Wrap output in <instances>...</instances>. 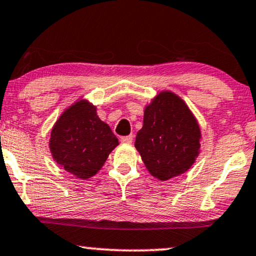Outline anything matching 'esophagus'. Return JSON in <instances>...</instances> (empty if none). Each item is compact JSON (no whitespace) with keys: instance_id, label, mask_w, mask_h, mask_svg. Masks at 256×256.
<instances>
[{"instance_id":"obj_1","label":"esophagus","mask_w":256,"mask_h":256,"mask_svg":"<svg viewBox=\"0 0 256 256\" xmlns=\"http://www.w3.org/2000/svg\"><path fill=\"white\" fill-rule=\"evenodd\" d=\"M133 138H134L133 135H127V136H122L121 141L124 144H130V142H133Z\"/></svg>"}]
</instances>
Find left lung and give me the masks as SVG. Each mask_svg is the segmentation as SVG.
<instances>
[{
	"label": "left lung",
	"mask_w": 256,
	"mask_h": 256,
	"mask_svg": "<svg viewBox=\"0 0 256 256\" xmlns=\"http://www.w3.org/2000/svg\"><path fill=\"white\" fill-rule=\"evenodd\" d=\"M200 140V126L184 100L171 91H162L144 109L135 147L150 174L168 180L194 165Z\"/></svg>",
	"instance_id": "8db88e82"
}]
</instances>
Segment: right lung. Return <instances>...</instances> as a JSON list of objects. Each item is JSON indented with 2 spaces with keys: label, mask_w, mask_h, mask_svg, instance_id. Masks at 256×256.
<instances>
[{
  "label": "right lung",
  "mask_w": 256,
  "mask_h": 256,
  "mask_svg": "<svg viewBox=\"0 0 256 256\" xmlns=\"http://www.w3.org/2000/svg\"><path fill=\"white\" fill-rule=\"evenodd\" d=\"M118 144L116 135L100 121L96 106L88 100L76 102L66 109L56 122L50 138L53 159L80 179L96 174Z\"/></svg>",
  "instance_id": "right-lung-1"
}]
</instances>
